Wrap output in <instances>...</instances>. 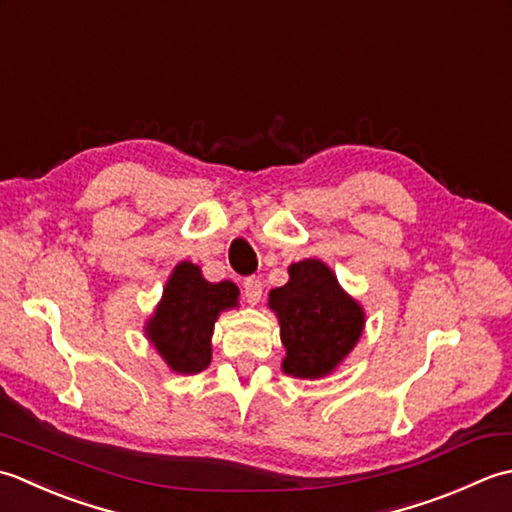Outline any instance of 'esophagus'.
<instances>
[{"mask_svg":"<svg viewBox=\"0 0 512 512\" xmlns=\"http://www.w3.org/2000/svg\"><path fill=\"white\" fill-rule=\"evenodd\" d=\"M243 289H245V298L247 302H252V305H256V302L263 298V280H260L258 276H249L243 280Z\"/></svg>","mask_w":512,"mask_h":512,"instance_id":"34e87169","label":"esophagus"}]
</instances>
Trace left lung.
<instances>
[{
    "instance_id": "8db88e82",
    "label": "left lung",
    "mask_w": 512,
    "mask_h": 512,
    "mask_svg": "<svg viewBox=\"0 0 512 512\" xmlns=\"http://www.w3.org/2000/svg\"><path fill=\"white\" fill-rule=\"evenodd\" d=\"M287 356L283 371L302 380L325 378L362 336L364 309L316 258L289 267V283L269 291Z\"/></svg>"
}]
</instances>
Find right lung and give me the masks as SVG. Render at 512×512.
Here are the masks:
<instances>
[{
	"label": "right lung",
	"instance_id": "add662e5",
	"mask_svg": "<svg viewBox=\"0 0 512 512\" xmlns=\"http://www.w3.org/2000/svg\"><path fill=\"white\" fill-rule=\"evenodd\" d=\"M238 294L232 280L210 283L201 267L183 260L165 283L145 336L174 373H201L212 362L214 322L221 311L238 305Z\"/></svg>",
	"mask_w": 512,
	"mask_h": 512
}]
</instances>
